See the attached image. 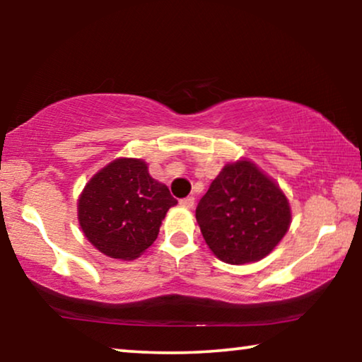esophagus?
Wrapping results in <instances>:
<instances>
[{
    "mask_svg": "<svg viewBox=\"0 0 362 362\" xmlns=\"http://www.w3.org/2000/svg\"><path fill=\"white\" fill-rule=\"evenodd\" d=\"M180 204L182 207H186V209H192V207H194V197H192V196L185 197V199L180 201Z\"/></svg>",
    "mask_w": 362,
    "mask_h": 362,
    "instance_id": "esophagus-1",
    "label": "esophagus"
}]
</instances>
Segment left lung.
<instances>
[{
  "label": "left lung",
  "instance_id": "8db88e82",
  "mask_svg": "<svg viewBox=\"0 0 362 362\" xmlns=\"http://www.w3.org/2000/svg\"><path fill=\"white\" fill-rule=\"evenodd\" d=\"M206 244L217 259L244 265L264 259L288 230L291 211L285 192L254 163L222 168L196 207Z\"/></svg>",
  "mask_w": 362,
  "mask_h": 362
}]
</instances>
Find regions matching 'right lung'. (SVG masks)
<instances>
[{"instance_id": "add662e5", "label": "right lung", "mask_w": 362, "mask_h": 362, "mask_svg": "<svg viewBox=\"0 0 362 362\" xmlns=\"http://www.w3.org/2000/svg\"><path fill=\"white\" fill-rule=\"evenodd\" d=\"M177 201L153 180L143 160L118 158L83 187L77 202L78 224L87 240L112 259L140 257L160 232Z\"/></svg>"}]
</instances>
